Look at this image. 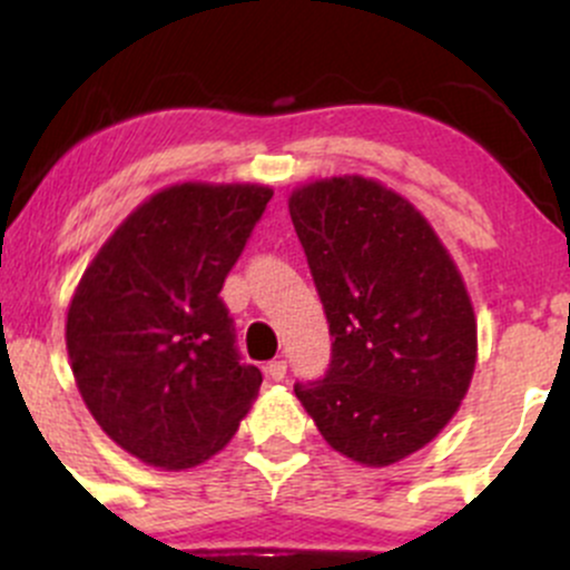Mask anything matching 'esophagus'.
<instances>
[{
  "label": "esophagus",
  "instance_id": "34e87169",
  "mask_svg": "<svg viewBox=\"0 0 570 570\" xmlns=\"http://www.w3.org/2000/svg\"><path fill=\"white\" fill-rule=\"evenodd\" d=\"M265 372H267V377H271V381L281 383L286 377V362H284V358H276V362L267 364Z\"/></svg>",
  "mask_w": 570,
  "mask_h": 570
}]
</instances>
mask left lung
I'll list each match as a JSON object with an SVG mask.
<instances>
[{"mask_svg": "<svg viewBox=\"0 0 570 570\" xmlns=\"http://www.w3.org/2000/svg\"><path fill=\"white\" fill-rule=\"evenodd\" d=\"M289 214L330 324L322 381L294 383L337 453L389 466L434 440L476 362L472 299L415 206L364 176L294 189Z\"/></svg>", "mask_w": 570, "mask_h": 570, "instance_id": "left-lung-1", "label": "left lung"}]
</instances>
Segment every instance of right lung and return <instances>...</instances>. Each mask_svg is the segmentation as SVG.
I'll use <instances>...</instances> for the list:
<instances>
[{
    "instance_id": "right-lung-1",
    "label": "right lung",
    "mask_w": 570,
    "mask_h": 570,
    "mask_svg": "<svg viewBox=\"0 0 570 570\" xmlns=\"http://www.w3.org/2000/svg\"><path fill=\"white\" fill-rule=\"evenodd\" d=\"M273 189L166 187L101 246L77 286L67 351L96 423L149 466L219 453L257 396L219 292Z\"/></svg>"
}]
</instances>
